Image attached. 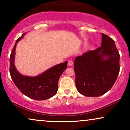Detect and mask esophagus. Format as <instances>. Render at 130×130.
Wrapping results in <instances>:
<instances>
[{
    "mask_svg": "<svg viewBox=\"0 0 130 130\" xmlns=\"http://www.w3.org/2000/svg\"><path fill=\"white\" fill-rule=\"evenodd\" d=\"M73 64H74V62L72 60H69L68 61V65L69 66H72Z\"/></svg>",
    "mask_w": 130,
    "mask_h": 130,
    "instance_id": "34e87169",
    "label": "esophagus"
}]
</instances>
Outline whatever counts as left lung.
Instances as JSON below:
<instances>
[{"label": "left lung", "mask_w": 130, "mask_h": 130, "mask_svg": "<svg viewBox=\"0 0 130 130\" xmlns=\"http://www.w3.org/2000/svg\"><path fill=\"white\" fill-rule=\"evenodd\" d=\"M102 46L75 58L77 91L87 97H99L111 89L120 71V55L114 41L102 33ZM107 56V59H104Z\"/></svg>", "instance_id": "obj_1"}]
</instances>
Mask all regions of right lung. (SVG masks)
Wrapping results in <instances>:
<instances>
[{
  "instance_id": "1",
  "label": "right lung",
  "mask_w": 130,
  "mask_h": 130,
  "mask_svg": "<svg viewBox=\"0 0 130 130\" xmlns=\"http://www.w3.org/2000/svg\"><path fill=\"white\" fill-rule=\"evenodd\" d=\"M17 39L10 57V73L11 77L17 88L22 94L36 100L50 99L56 94L58 88V80L61 75L67 68L68 62L59 64L42 74L34 77L23 76L16 69L14 64L16 44L23 37Z\"/></svg>"
}]
</instances>
